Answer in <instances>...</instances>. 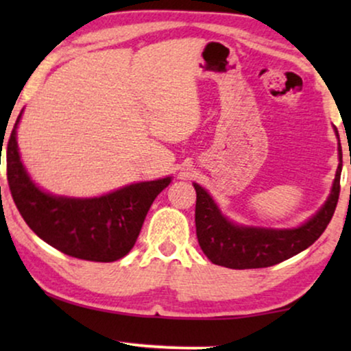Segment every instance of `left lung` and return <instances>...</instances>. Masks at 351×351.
<instances>
[{
	"label": "left lung",
	"instance_id": "8db88e82",
	"mask_svg": "<svg viewBox=\"0 0 351 351\" xmlns=\"http://www.w3.org/2000/svg\"><path fill=\"white\" fill-rule=\"evenodd\" d=\"M334 132L339 142V166L329 196L311 217L297 227L273 228L237 223L220 210L208 190L193 182L196 190V237L204 256L215 265L246 270L276 265L310 247L328 227L339 199L342 147L337 128H334Z\"/></svg>",
	"mask_w": 351,
	"mask_h": 351
}]
</instances>
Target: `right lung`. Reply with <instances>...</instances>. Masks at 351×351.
Masks as SVG:
<instances>
[{
    "label": "right lung",
    "mask_w": 351,
    "mask_h": 351,
    "mask_svg": "<svg viewBox=\"0 0 351 351\" xmlns=\"http://www.w3.org/2000/svg\"><path fill=\"white\" fill-rule=\"evenodd\" d=\"M22 113L8 142V182L23 220L43 241L66 256L90 262L123 258L136 244L153 201L172 177L136 182L89 198L49 193L22 162L17 145Z\"/></svg>",
    "instance_id": "1"
}]
</instances>
